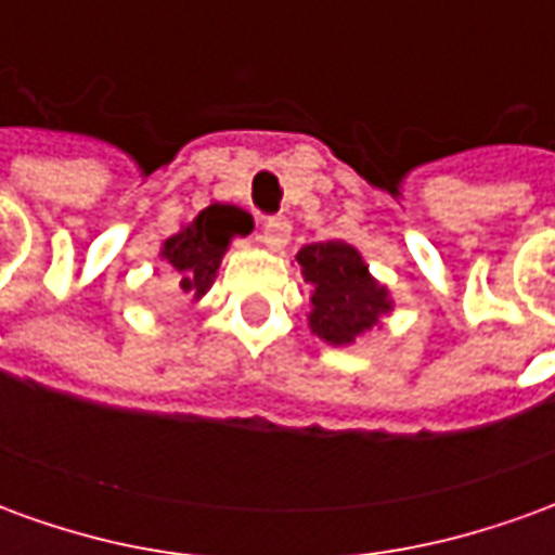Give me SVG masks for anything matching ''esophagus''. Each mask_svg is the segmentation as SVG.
I'll use <instances>...</instances> for the list:
<instances>
[{
  "mask_svg": "<svg viewBox=\"0 0 555 555\" xmlns=\"http://www.w3.org/2000/svg\"><path fill=\"white\" fill-rule=\"evenodd\" d=\"M291 241V222L285 217H270L261 225V243L267 249H285Z\"/></svg>",
  "mask_w": 555,
  "mask_h": 555,
  "instance_id": "34e87169",
  "label": "esophagus"
}]
</instances>
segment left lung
Returning <instances> with one entry per match:
<instances>
[{
  "mask_svg": "<svg viewBox=\"0 0 555 555\" xmlns=\"http://www.w3.org/2000/svg\"><path fill=\"white\" fill-rule=\"evenodd\" d=\"M297 261L314 288L309 326L330 345H350L392 309L389 291L372 279L362 255L350 243H309L297 253Z\"/></svg>",
  "mask_w": 555,
  "mask_h": 555,
  "instance_id": "1",
  "label": "left lung"
}]
</instances>
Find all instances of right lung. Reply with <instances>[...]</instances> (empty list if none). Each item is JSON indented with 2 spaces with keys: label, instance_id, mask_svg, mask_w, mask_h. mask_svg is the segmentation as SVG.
<instances>
[{
  "label": "right lung",
  "instance_id": "obj_1",
  "mask_svg": "<svg viewBox=\"0 0 555 555\" xmlns=\"http://www.w3.org/2000/svg\"><path fill=\"white\" fill-rule=\"evenodd\" d=\"M249 231H253V217L246 210L234 205H210L193 219V225H186L163 243L159 255L169 264V273L181 294L198 300L214 285L231 237H246Z\"/></svg>",
  "mask_w": 555,
  "mask_h": 555
}]
</instances>
